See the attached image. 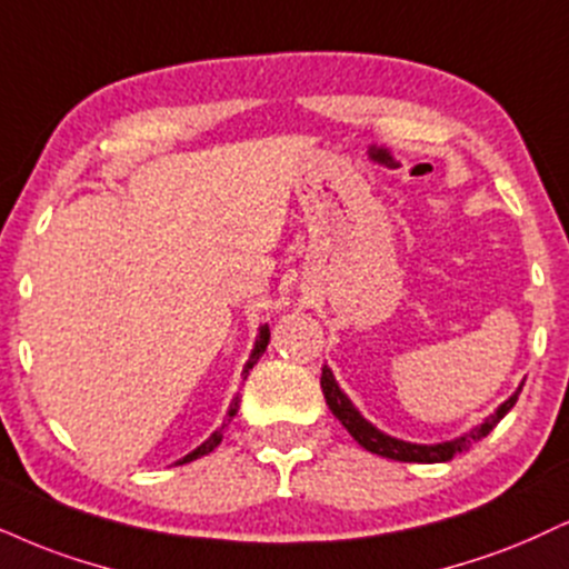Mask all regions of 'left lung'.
Instances as JSON below:
<instances>
[{"label": "left lung", "instance_id": "obj_1", "mask_svg": "<svg viewBox=\"0 0 569 569\" xmlns=\"http://www.w3.org/2000/svg\"><path fill=\"white\" fill-rule=\"evenodd\" d=\"M320 387H323L326 402H328V408H331V413L337 416V419L341 421V427H345L347 432L358 440V445H362V448L371 450V453H376V456L392 458V461H408V463H442V461H450V458L458 453H463V450H469L471 445L480 442L482 437H488L492 429H496V423L501 421L511 408H515L517 397H519V392H522V387H519L517 392L496 410V413L488 416V419L480 423V427H475L467 435L456 437V440L440 442V445H413V442H402V440H397V437L379 432L373 423H368L366 419H362L358 410H355L352 402L347 400V395L339 389L331 368H323Z\"/></svg>", "mask_w": 569, "mask_h": 569}]
</instances>
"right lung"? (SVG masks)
<instances>
[{
    "label": "right lung",
    "instance_id": "right-lung-1",
    "mask_svg": "<svg viewBox=\"0 0 569 569\" xmlns=\"http://www.w3.org/2000/svg\"><path fill=\"white\" fill-rule=\"evenodd\" d=\"M267 341H270V328L262 326V328H259V337H257V345H254V350H251V358H249V362H246V368H243V376H249L251 368L257 366V360L262 358V352L267 350ZM236 413H238V397H236V400H232V406H230V410H228V421H230L232 416H236ZM222 429H224V423H222ZM222 429H217V432L211 435L207 442H203V445H198V448L193 450V453H188V456L182 458V461H177V463H188V461H196V458H201V456L211 453V450H214L217 445L222 442Z\"/></svg>",
    "mask_w": 569,
    "mask_h": 569
}]
</instances>
